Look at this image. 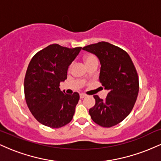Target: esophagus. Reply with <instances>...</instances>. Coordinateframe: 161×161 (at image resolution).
Instances as JSON below:
<instances>
[{"instance_id":"obj_1","label":"esophagus","mask_w":161,"mask_h":161,"mask_svg":"<svg viewBox=\"0 0 161 161\" xmlns=\"http://www.w3.org/2000/svg\"><path fill=\"white\" fill-rule=\"evenodd\" d=\"M79 96H80V98H84L85 97H86V95H85V94H80V95H79Z\"/></svg>"}]
</instances>
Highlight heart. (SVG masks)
Returning <instances> with one entry per match:
<instances>
[{
    "label": "heart",
    "mask_w": 161,
    "mask_h": 161,
    "mask_svg": "<svg viewBox=\"0 0 161 161\" xmlns=\"http://www.w3.org/2000/svg\"><path fill=\"white\" fill-rule=\"evenodd\" d=\"M84 61L86 63V65H88V64H92V63H98V60H97V57L95 56L93 54H89L87 55V56L85 57ZM72 68V65H69V67H68V70H70Z\"/></svg>",
    "instance_id": "obj_1"
}]
</instances>
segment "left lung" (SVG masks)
<instances>
[{
  "label": "left lung",
  "instance_id": "left-lung-1",
  "mask_svg": "<svg viewBox=\"0 0 161 161\" xmlns=\"http://www.w3.org/2000/svg\"><path fill=\"white\" fill-rule=\"evenodd\" d=\"M82 50L98 57L99 81L109 92L104 100L94 95L95 104L89 109L91 118L102 127L117 125L130 114L137 99L139 82L136 67L126 51L108 42L92 44Z\"/></svg>",
  "mask_w": 161,
  "mask_h": 161
}]
</instances>
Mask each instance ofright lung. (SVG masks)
<instances>
[{
  "label": "right lung",
  "instance_id": "add662e5",
  "mask_svg": "<svg viewBox=\"0 0 161 161\" xmlns=\"http://www.w3.org/2000/svg\"><path fill=\"white\" fill-rule=\"evenodd\" d=\"M81 49L50 45L36 53L28 66L24 79L25 101L34 117L44 125L60 128L73 119L79 93L67 95L59 87Z\"/></svg>",
  "mask_w": 161,
  "mask_h": 161
}]
</instances>
